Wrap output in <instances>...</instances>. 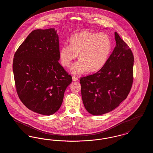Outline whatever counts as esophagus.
<instances>
[{
	"mask_svg": "<svg viewBox=\"0 0 153 153\" xmlns=\"http://www.w3.org/2000/svg\"><path fill=\"white\" fill-rule=\"evenodd\" d=\"M72 80H73V81H77V80H79V79H78L77 77L73 76V77H72Z\"/></svg>",
	"mask_w": 153,
	"mask_h": 153,
	"instance_id": "1",
	"label": "esophagus"
}]
</instances>
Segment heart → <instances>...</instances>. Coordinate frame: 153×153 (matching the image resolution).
<instances>
[{"mask_svg":"<svg viewBox=\"0 0 153 153\" xmlns=\"http://www.w3.org/2000/svg\"><path fill=\"white\" fill-rule=\"evenodd\" d=\"M111 49V41L107 35L83 31L74 34L70 39V44H64L59 54L61 64L67 68L79 54L80 59L71 68L72 73L78 74L88 69L91 72L100 69L107 62Z\"/></svg>","mask_w":153,"mask_h":153,"instance_id":"heart-1","label":"heart"}]
</instances>
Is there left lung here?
Instances as JSON below:
<instances>
[{
  "label": "left lung",
  "mask_w": 153,
  "mask_h": 153,
  "mask_svg": "<svg viewBox=\"0 0 153 153\" xmlns=\"http://www.w3.org/2000/svg\"><path fill=\"white\" fill-rule=\"evenodd\" d=\"M115 36L117 46L105 64L96 73L80 78L83 104L94 115L117 108L127 98L132 85L133 53L117 32Z\"/></svg>",
  "instance_id": "left-lung-1"
}]
</instances>
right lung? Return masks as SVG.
Segmentation results:
<instances>
[{
    "label": "right lung",
    "instance_id": "add662e5",
    "mask_svg": "<svg viewBox=\"0 0 153 153\" xmlns=\"http://www.w3.org/2000/svg\"><path fill=\"white\" fill-rule=\"evenodd\" d=\"M54 29L33 31L15 53L13 69L17 94L29 109L51 115L60 108L72 76L59 64Z\"/></svg>",
    "mask_w": 153,
    "mask_h": 153
}]
</instances>
